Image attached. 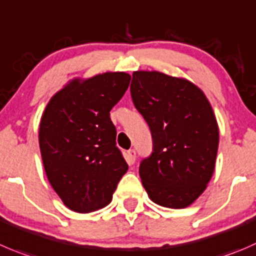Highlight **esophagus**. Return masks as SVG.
I'll list each match as a JSON object with an SVG mask.
<instances>
[{"mask_svg":"<svg viewBox=\"0 0 256 256\" xmlns=\"http://www.w3.org/2000/svg\"><path fill=\"white\" fill-rule=\"evenodd\" d=\"M136 160V151L135 150H128L126 152V161H128V165H132Z\"/></svg>","mask_w":256,"mask_h":256,"instance_id":"obj_1","label":"esophagus"}]
</instances>
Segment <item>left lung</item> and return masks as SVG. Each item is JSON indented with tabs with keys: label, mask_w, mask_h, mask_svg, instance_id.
<instances>
[{
	"label": "left lung",
	"mask_w": 256,
	"mask_h": 256,
	"mask_svg": "<svg viewBox=\"0 0 256 256\" xmlns=\"http://www.w3.org/2000/svg\"><path fill=\"white\" fill-rule=\"evenodd\" d=\"M136 110L152 136L138 174L155 204L182 209L206 188L215 168L219 128L199 88L158 71H136L130 86Z\"/></svg>",
	"instance_id": "obj_1"
}]
</instances>
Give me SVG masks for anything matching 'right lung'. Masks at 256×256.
<instances>
[{"mask_svg": "<svg viewBox=\"0 0 256 256\" xmlns=\"http://www.w3.org/2000/svg\"><path fill=\"white\" fill-rule=\"evenodd\" d=\"M125 72L74 80L47 104L40 124V150L50 184L68 209L106 206L128 171L116 146L110 111L130 84Z\"/></svg>", "mask_w": 256, "mask_h": 256, "instance_id": "right-lung-1", "label": "right lung"}]
</instances>
